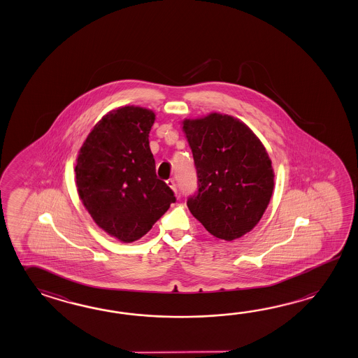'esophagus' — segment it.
<instances>
[{"mask_svg":"<svg viewBox=\"0 0 358 358\" xmlns=\"http://www.w3.org/2000/svg\"><path fill=\"white\" fill-rule=\"evenodd\" d=\"M168 186L172 189V190L175 191L176 194H177V185H176L175 180L173 178H169L167 181Z\"/></svg>","mask_w":358,"mask_h":358,"instance_id":"1","label":"esophagus"}]
</instances>
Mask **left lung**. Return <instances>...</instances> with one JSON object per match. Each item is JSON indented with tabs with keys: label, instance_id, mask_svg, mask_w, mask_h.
<instances>
[{
	"label": "left lung",
	"instance_id": "obj_1",
	"mask_svg": "<svg viewBox=\"0 0 358 358\" xmlns=\"http://www.w3.org/2000/svg\"><path fill=\"white\" fill-rule=\"evenodd\" d=\"M198 176L187 199L192 215L222 240L241 238L262 218L273 190V171L258 137L230 115L212 113L183 120Z\"/></svg>",
	"mask_w": 358,
	"mask_h": 358
}]
</instances>
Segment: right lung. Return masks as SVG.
<instances>
[{"instance_id": "add662e5", "label": "right lung", "mask_w": 358, "mask_h": 358, "mask_svg": "<svg viewBox=\"0 0 358 358\" xmlns=\"http://www.w3.org/2000/svg\"><path fill=\"white\" fill-rule=\"evenodd\" d=\"M155 114L124 106L90 132L76 166L80 198L99 227L123 243L143 238L175 203L157 177L149 134Z\"/></svg>"}]
</instances>
